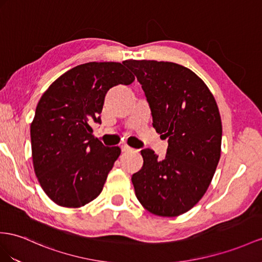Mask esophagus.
Returning <instances> with one entry per match:
<instances>
[{
    "label": "esophagus",
    "instance_id": "34e87169",
    "mask_svg": "<svg viewBox=\"0 0 262 262\" xmlns=\"http://www.w3.org/2000/svg\"><path fill=\"white\" fill-rule=\"evenodd\" d=\"M133 150H134V149L132 148V147L127 146V145H122V151L126 152V151H133Z\"/></svg>",
    "mask_w": 262,
    "mask_h": 262
}]
</instances>
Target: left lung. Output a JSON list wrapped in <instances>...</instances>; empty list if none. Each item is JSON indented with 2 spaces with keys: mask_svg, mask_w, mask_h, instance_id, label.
<instances>
[{
  "mask_svg": "<svg viewBox=\"0 0 262 262\" xmlns=\"http://www.w3.org/2000/svg\"><path fill=\"white\" fill-rule=\"evenodd\" d=\"M123 63L142 85L154 128L168 138L163 160L149 148L140 151L143 167L132 177L136 197L154 214L179 216L203 198L219 163L223 126L217 103L204 80L185 66Z\"/></svg>",
  "mask_w": 262,
  "mask_h": 262,
  "instance_id": "left-lung-1",
  "label": "left lung"
}]
</instances>
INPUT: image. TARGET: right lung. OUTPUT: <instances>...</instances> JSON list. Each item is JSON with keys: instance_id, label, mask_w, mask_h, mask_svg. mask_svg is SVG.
<instances>
[{"instance_id": "right-lung-1", "label": "right lung", "mask_w": 262, "mask_h": 262, "mask_svg": "<svg viewBox=\"0 0 262 262\" xmlns=\"http://www.w3.org/2000/svg\"><path fill=\"white\" fill-rule=\"evenodd\" d=\"M134 80L124 63L90 62L64 73L39 99L31 124L33 166L42 189L58 206L82 207L102 192L120 148L104 146L91 124L102 123L110 89Z\"/></svg>"}]
</instances>
